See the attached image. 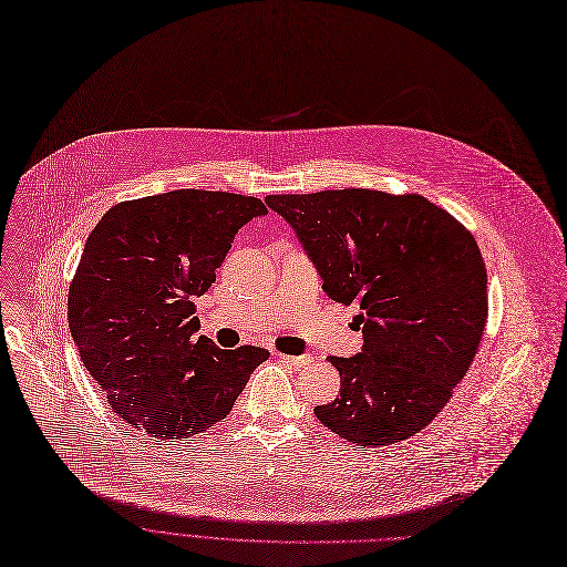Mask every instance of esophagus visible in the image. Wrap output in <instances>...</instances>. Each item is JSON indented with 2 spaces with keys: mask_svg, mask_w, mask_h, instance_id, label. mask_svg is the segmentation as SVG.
I'll return each instance as SVG.
<instances>
[{
  "mask_svg": "<svg viewBox=\"0 0 567 567\" xmlns=\"http://www.w3.org/2000/svg\"><path fill=\"white\" fill-rule=\"evenodd\" d=\"M282 362H287L289 367H296V369H302V367H307L312 362V357L310 354H285V352H280L278 354Z\"/></svg>",
  "mask_w": 567,
  "mask_h": 567,
  "instance_id": "34e87169",
  "label": "esophagus"
}]
</instances>
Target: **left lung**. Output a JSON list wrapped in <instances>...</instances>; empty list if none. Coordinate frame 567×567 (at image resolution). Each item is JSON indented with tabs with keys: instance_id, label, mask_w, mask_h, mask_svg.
Returning a JSON list of instances; mask_svg holds the SVG:
<instances>
[{
	"instance_id": "left-lung-1",
	"label": "left lung",
	"mask_w": 567,
	"mask_h": 567,
	"mask_svg": "<svg viewBox=\"0 0 567 567\" xmlns=\"http://www.w3.org/2000/svg\"><path fill=\"white\" fill-rule=\"evenodd\" d=\"M265 203L296 233L323 291L357 305L362 352L330 357L341 395L317 419L357 445H389L430 425L473 364L488 300L473 235L419 194L326 189Z\"/></svg>"
}]
</instances>
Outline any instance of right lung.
<instances>
[{"label": "right lung", "instance_id": "1", "mask_svg": "<svg viewBox=\"0 0 567 567\" xmlns=\"http://www.w3.org/2000/svg\"><path fill=\"white\" fill-rule=\"evenodd\" d=\"M255 196L174 189L117 203L90 233L70 287V332L115 414L156 439L224 421L269 352L196 337L192 298L217 280Z\"/></svg>", "mask_w": 567, "mask_h": 567}]
</instances>
